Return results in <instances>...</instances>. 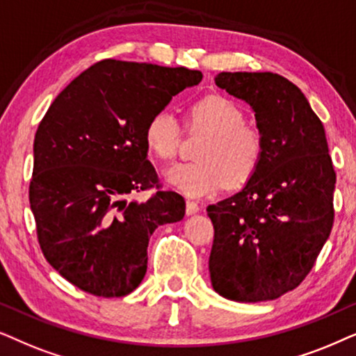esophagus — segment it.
<instances>
[{"mask_svg":"<svg viewBox=\"0 0 356 356\" xmlns=\"http://www.w3.org/2000/svg\"><path fill=\"white\" fill-rule=\"evenodd\" d=\"M198 210H200V208H198V203L197 202H193V200H187L186 202V213H187L188 216L195 215V213H198Z\"/></svg>","mask_w":356,"mask_h":356,"instance_id":"esophagus-1","label":"esophagus"}]
</instances>
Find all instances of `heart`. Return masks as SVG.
I'll return each instance as SVG.
<instances>
[{"label":"heart","mask_w":356,"mask_h":356,"mask_svg":"<svg viewBox=\"0 0 356 356\" xmlns=\"http://www.w3.org/2000/svg\"><path fill=\"white\" fill-rule=\"evenodd\" d=\"M191 122L205 130L195 163H177L165 169L164 179L188 197H203L227 182L241 186L252 177L264 156V136L254 127L244 125L239 106L222 96H207L192 106ZM181 129L170 111L156 112L145 127V145L159 159L177 153Z\"/></svg>","instance_id":"heart-1"}]
</instances>
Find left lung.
I'll list each match as a JSON object with an SVG mask.
<instances>
[{"label": "left lung", "instance_id": "left-lung-1", "mask_svg": "<svg viewBox=\"0 0 356 356\" xmlns=\"http://www.w3.org/2000/svg\"><path fill=\"white\" fill-rule=\"evenodd\" d=\"M215 83L252 108L264 156L238 193L207 208L211 285L231 301L277 300L305 280L332 231L335 170L324 125L280 74L220 73Z\"/></svg>", "mask_w": 356, "mask_h": 356}]
</instances>
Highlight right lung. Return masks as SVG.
<instances>
[{"label":"right lung","mask_w":356,"mask_h":356,"mask_svg":"<svg viewBox=\"0 0 356 356\" xmlns=\"http://www.w3.org/2000/svg\"><path fill=\"white\" fill-rule=\"evenodd\" d=\"M200 71L104 60L74 78L42 118L29 187L37 236L49 264L94 296L138 288L149 236L186 215V200L158 191L145 127L175 94L202 81Z\"/></svg>","instance_id":"right-lung-1"}]
</instances>
